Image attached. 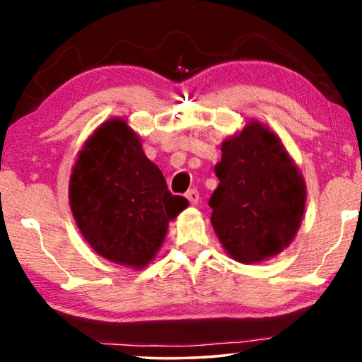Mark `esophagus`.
<instances>
[{"label":"esophagus","instance_id":"obj_1","mask_svg":"<svg viewBox=\"0 0 362 362\" xmlns=\"http://www.w3.org/2000/svg\"><path fill=\"white\" fill-rule=\"evenodd\" d=\"M186 197H187V199H189L191 204H197V201H199V191L192 187V189H189V191L186 192Z\"/></svg>","mask_w":362,"mask_h":362}]
</instances>
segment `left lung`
<instances>
[{"mask_svg": "<svg viewBox=\"0 0 362 362\" xmlns=\"http://www.w3.org/2000/svg\"><path fill=\"white\" fill-rule=\"evenodd\" d=\"M214 166L211 222L232 259L255 264L280 254L293 240L305 211L306 189L276 135L250 122L222 143Z\"/></svg>", "mask_w": 362, "mask_h": 362, "instance_id": "1", "label": "left lung"}]
</instances>
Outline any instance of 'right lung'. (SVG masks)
<instances>
[{
    "label": "right lung",
    "instance_id": "add662e5",
    "mask_svg": "<svg viewBox=\"0 0 362 362\" xmlns=\"http://www.w3.org/2000/svg\"><path fill=\"white\" fill-rule=\"evenodd\" d=\"M69 201L77 227L103 259L141 269L165 240L168 222L187 206L143 153L122 118L108 120L83 145L72 170Z\"/></svg>",
    "mask_w": 362,
    "mask_h": 362
}]
</instances>
